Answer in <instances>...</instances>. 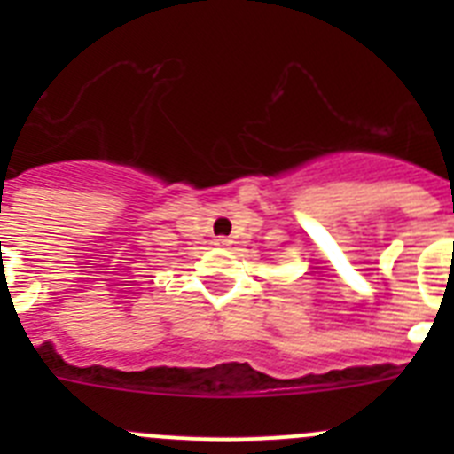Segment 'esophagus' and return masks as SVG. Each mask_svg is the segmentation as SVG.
Segmentation results:
<instances>
[{
    "label": "esophagus",
    "mask_w": 454,
    "mask_h": 454,
    "mask_svg": "<svg viewBox=\"0 0 454 454\" xmlns=\"http://www.w3.org/2000/svg\"><path fill=\"white\" fill-rule=\"evenodd\" d=\"M215 246H218V247H230L231 240L227 239V236H218V239H215Z\"/></svg>",
    "instance_id": "34e87169"
}]
</instances>
